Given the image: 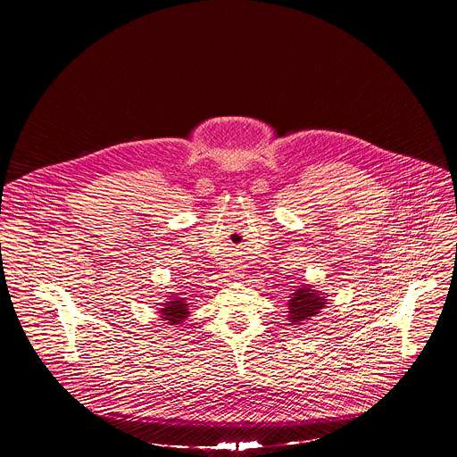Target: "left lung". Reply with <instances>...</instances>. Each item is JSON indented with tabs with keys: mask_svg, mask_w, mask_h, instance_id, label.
I'll list each match as a JSON object with an SVG mask.
<instances>
[{
	"mask_svg": "<svg viewBox=\"0 0 457 457\" xmlns=\"http://www.w3.org/2000/svg\"><path fill=\"white\" fill-rule=\"evenodd\" d=\"M324 304V296L317 295L313 289L298 287L293 293V298L289 300V322L303 324L304 320L317 315Z\"/></svg>",
	"mask_w": 457,
	"mask_h": 457,
	"instance_id": "8db88e82",
	"label": "left lung"
}]
</instances>
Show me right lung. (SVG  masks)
I'll return each instance as SVG.
<instances>
[{"mask_svg":"<svg viewBox=\"0 0 457 457\" xmlns=\"http://www.w3.org/2000/svg\"><path fill=\"white\" fill-rule=\"evenodd\" d=\"M162 319L168 320L170 326H176V324H181L187 317H188V303L185 302V298H178L173 296L171 302H168L164 308L159 310Z\"/></svg>","mask_w":457,"mask_h":457,"instance_id":"obj_1","label":"right lung"}]
</instances>
